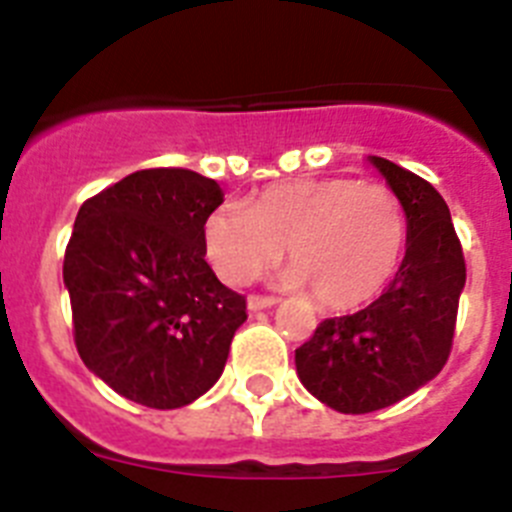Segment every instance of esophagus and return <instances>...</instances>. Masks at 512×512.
<instances>
[{"label": "esophagus", "instance_id": "esophagus-1", "mask_svg": "<svg viewBox=\"0 0 512 512\" xmlns=\"http://www.w3.org/2000/svg\"><path fill=\"white\" fill-rule=\"evenodd\" d=\"M277 305V297H269V295H251L248 297V310H264V307Z\"/></svg>", "mask_w": 512, "mask_h": 512}]
</instances>
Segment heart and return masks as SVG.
<instances>
[{
  "label": "heart",
  "instance_id": "1",
  "mask_svg": "<svg viewBox=\"0 0 512 512\" xmlns=\"http://www.w3.org/2000/svg\"><path fill=\"white\" fill-rule=\"evenodd\" d=\"M212 269L246 284L282 256L284 284L307 287L328 310L366 305L387 287L408 238L392 189L346 176L295 179L261 189L246 205L212 210L202 228Z\"/></svg>",
  "mask_w": 512,
  "mask_h": 512
}]
</instances>
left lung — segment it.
I'll return each instance as SVG.
<instances>
[{
  "label": "left lung",
  "instance_id": "obj_1",
  "mask_svg": "<svg viewBox=\"0 0 512 512\" xmlns=\"http://www.w3.org/2000/svg\"><path fill=\"white\" fill-rule=\"evenodd\" d=\"M408 217L395 279L364 310L328 318L295 351L300 382L338 413L390 408L449 361L467 264L441 194L413 171L372 156Z\"/></svg>",
  "mask_w": 512,
  "mask_h": 512
}]
</instances>
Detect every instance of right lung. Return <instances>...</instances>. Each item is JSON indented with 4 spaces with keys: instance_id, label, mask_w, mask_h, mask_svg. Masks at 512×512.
Wrapping results in <instances>:
<instances>
[{
    "instance_id": "right-lung-1",
    "label": "right lung",
    "mask_w": 512,
    "mask_h": 512,
    "mask_svg": "<svg viewBox=\"0 0 512 512\" xmlns=\"http://www.w3.org/2000/svg\"><path fill=\"white\" fill-rule=\"evenodd\" d=\"M223 205L215 179L143 169L89 197L63 256L74 343L117 395L184 408L220 379L246 297L205 261L202 228Z\"/></svg>"
}]
</instances>
